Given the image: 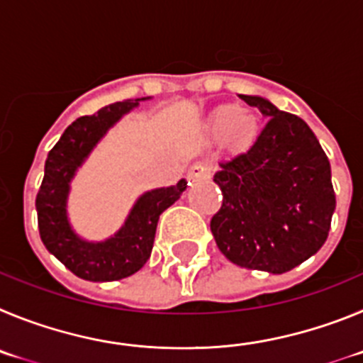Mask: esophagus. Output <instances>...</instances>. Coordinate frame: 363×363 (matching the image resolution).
<instances>
[{
	"mask_svg": "<svg viewBox=\"0 0 363 363\" xmlns=\"http://www.w3.org/2000/svg\"><path fill=\"white\" fill-rule=\"evenodd\" d=\"M211 172H213V166L210 162H195L191 168H189V179L191 181H202V179H210Z\"/></svg>",
	"mask_w": 363,
	"mask_h": 363,
	"instance_id": "34e87169",
	"label": "esophagus"
}]
</instances>
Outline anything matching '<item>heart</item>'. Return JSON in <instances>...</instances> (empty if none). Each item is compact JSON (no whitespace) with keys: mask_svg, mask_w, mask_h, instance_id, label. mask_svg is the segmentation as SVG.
I'll return each mask as SVG.
<instances>
[{"mask_svg":"<svg viewBox=\"0 0 363 363\" xmlns=\"http://www.w3.org/2000/svg\"><path fill=\"white\" fill-rule=\"evenodd\" d=\"M215 126L222 132H230L231 141L238 146L253 143L259 132V121L253 113L242 112L237 104H226L215 113Z\"/></svg>","mask_w":363,"mask_h":363,"instance_id":"obj_1","label":"heart"}]
</instances>
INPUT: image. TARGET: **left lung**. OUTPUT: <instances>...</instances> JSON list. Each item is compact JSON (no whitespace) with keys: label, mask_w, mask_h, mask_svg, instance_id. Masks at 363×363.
<instances>
[{"label":"left lung","mask_w":363,"mask_h":363,"mask_svg":"<svg viewBox=\"0 0 363 363\" xmlns=\"http://www.w3.org/2000/svg\"><path fill=\"white\" fill-rule=\"evenodd\" d=\"M240 99L267 123L246 152L218 162L211 233L233 264L280 275L324 246L336 208L331 166L306 121L260 96Z\"/></svg>","instance_id":"8db88e82"}]
</instances>
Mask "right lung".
I'll use <instances>...</instances> for the list:
<instances>
[{
    "label": "right lung",
    "instance_id": "1",
    "mask_svg": "<svg viewBox=\"0 0 363 363\" xmlns=\"http://www.w3.org/2000/svg\"><path fill=\"white\" fill-rule=\"evenodd\" d=\"M146 99L150 97L126 99L108 104L94 116L79 117L48 152L45 177L35 197L39 235L45 247L79 279L112 282L141 269L152 253L159 217L181 199L188 184L181 179L175 186L145 191L133 202L125 224L99 242L86 240L72 228L67 208L77 169L108 130Z\"/></svg>",
    "mask_w": 363,
    "mask_h": 363
}]
</instances>
